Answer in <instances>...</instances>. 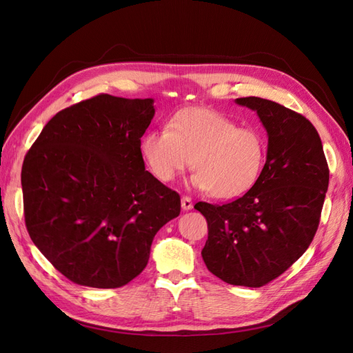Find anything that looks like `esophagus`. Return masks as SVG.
<instances>
[{"instance_id": "1", "label": "esophagus", "mask_w": 353, "mask_h": 353, "mask_svg": "<svg viewBox=\"0 0 353 353\" xmlns=\"http://www.w3.org/2000/svg\"><path fill=\"white\" fill-rule=\"evenodd\" d=\"M181 206H183L184 210H191L193 209V200H191V197L188 196H184L181 199Z\"/></svg>"}]
</instances>
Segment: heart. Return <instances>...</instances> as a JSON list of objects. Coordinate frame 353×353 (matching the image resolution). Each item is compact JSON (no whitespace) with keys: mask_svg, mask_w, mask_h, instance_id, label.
Wrapping results in <instances>:
<instances>
[{"mask_svg":"<svg viewBox=\"0 0 353 353\" xmlns=\"http://www.w3.org/2000/svg\"><path fill=\"white\" fill-rule=\"evenodd\" d=\"M141 153L152 172L172 181L191 162V185L218 199L249 191L259 179L266 157V138L252 126H237L230 117L206 108L178 110L168 130L147 132Z\"/></svg>","mask_w":353,"mask_h":353,"instance_id":"1","label":"heart"}]
</instances>
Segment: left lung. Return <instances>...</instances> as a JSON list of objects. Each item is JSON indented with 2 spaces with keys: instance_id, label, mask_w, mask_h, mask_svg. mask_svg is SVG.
<instances>
[{
  "instance_id": "1",
  "label": "left lung",
  "mask_w": 353,
  "mask_h": 353,
  "mask_svg": "<svg viewBox=\"0 0 353 353\" xmlns=\"http://www.w3.org/2000/svg\"><path fill=\"white\" fill-rule=\"evenodd\" d=\"M258 113L268 152L256 184L225 205L199 201L208 221V270L232 285L262 287L301 258L314 240L328 188L323 143L305 116L259 97L236 100Z\"/></svg>"
}]
</instances>
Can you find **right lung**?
<instances>
[{"mask_svg":"<svg viewBox=\"0 0 353 353\" xmlns=\"http://www.w3.org/2000/svg\"><path fill=\"white\" fill-rule=\"evenodd\" d=\"M153 103L95 95L59 112L26 153L28 232L74 284H128L145 268L156 232L179 215V194L145 170L141 154Z\"/></svg>","mask_w":353,"mask_h":353,"instance_id":"obj_1","label":"right lung"}]
</instances>
